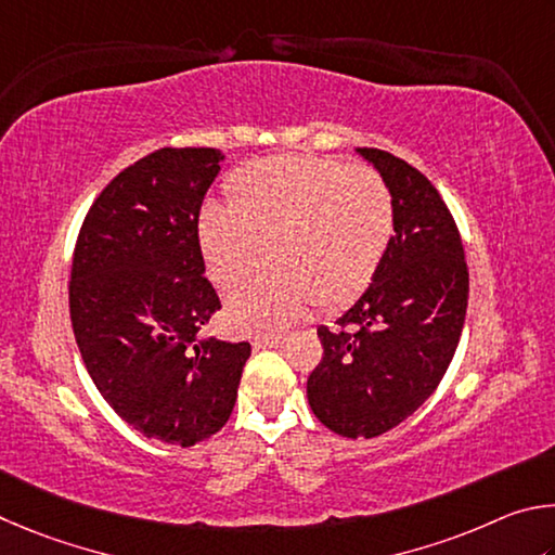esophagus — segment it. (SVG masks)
<instances>
[{
  "label": "esophagus",
  "mask_w": 555,
  "mask_h": 555,
  "mask_svg": "<svg viewBox=\"0 0 555 555\" xmlns=\"http://www.w3.org/2000/svg\"><path fill=\"white\" fill-rule=\"evenodd\" d=\"M285 344V336L283 334H275V336H256L253 338V348L260 351V348H278Z\"/></svg>",
  "instance_id": "34e87169"
}]
</instances>
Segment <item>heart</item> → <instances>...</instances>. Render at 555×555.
<instances>
[{"label":"heart","instance_id":"1","mask_svg":"<svg viewBox=\"0 0 555 555\" xmlns=\"http://www.w3.org/2000/svg\"><path fill=\"white\" fill-rule=\"evenodd\" d=\"M227 209L204 207L199 253L214 285L236 293L229 322L248 334L278 332L309 305L336 312L373 283L395 231L385 178L367 165L319 155H275L238 165L223 180Z\"/></svg>","mask_w":555,"mask_h":555}]
</instances>
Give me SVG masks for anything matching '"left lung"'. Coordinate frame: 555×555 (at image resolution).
<instances>
[{
  "label": "left lung",
  "mask_w": 555,
  "mask_h": 555,
  "mask_svg": "<svg viewBox=\"0 0 555 555\" xmlns=\"http://www.w3.org/2000/svg\"><path fill=\"white\" fill-rule=\"evenodd\" d=\"M361 155L392 192L395 236L361 299L332 328H317L324 353L307 380L317 420L348 439L390 431L429 400L468 307L463 238L439 190L392 153Z\"/></svg>",
  "instance_id": "left-lung-1"
}]
</instances>
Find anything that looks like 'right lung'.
Listing matches in <instances>:
<instances>
[{
  "mask_svg": "<svg viewBox=\"0 0 555 555\" xmlns=\"http://www.w3.org/2000/svg\"><path fill=\"white\" fill-rule=\"evenodd\" d=\"M214 149H160L121 170L77 233L70 322L106 404L149 439L182 449L229 422L250 344L199 341L219 312L197 219L219 172Z\"/></svg>",
  "mask_w": 555,
  "mask_h": 555,
  "instance_id": "right-lung-1",
  "label": "right lung"
}]
</instances>
